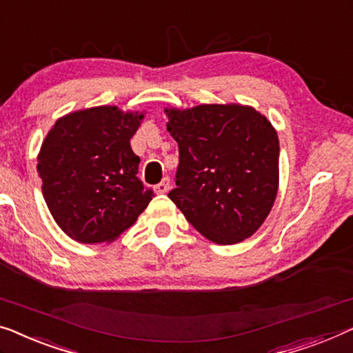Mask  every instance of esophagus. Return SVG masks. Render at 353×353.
I'll use <instances>...</instances> for the list:
<instances>
[{
    "mask_svg": "<svg viewBox=\"0 0 353 353\" xmlns=\"http://www.w3.org/2000/svg\"><path fill=\"white\" fill-rule=\"evenodd\" d=\"M168 189H170V180H168V178H164L159 185L154 186V191L157 194H165V192H168Z\"/></svg>",
    "mask_w": 353,
    "mask_h": 353,
    "instance_id": "esophagus-1",
    "label": "esophagus"
}]
</instances>
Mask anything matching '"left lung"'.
I'll return each mask as SVG.
<instances>
[{"instance_id":"8db88e82","label":"left lung","mask_w":353,"mask_h":353,"mask_svg":"<svg viewBox=\"0 0 353 353\" xmlns=\"http://www.w3.org/2000/svg\"><path fill=\"white\" fill-rule=\"evenodd\" d=\"M165 111L178 143L176 188L168 197L212 242H242L258 231L277 196V132L250 106Z\"/></svg>"}]
</instances>
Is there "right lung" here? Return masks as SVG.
I'll return each mask as SVG.
<instances>
[{
  "instance_id": "1",
  "label": "right lung",
  "mask_w": 353,
  "mask_h": 353,
  "mask_svg": "<svg viewBox=\"0 0 353 353\" xmlns=\"http://www.w3.org/2000/svg\"><path fill=\"white\" fill-rule=\"evenodd\" d=\"M141 119L116 106H97L62 117L46 137L38 156L43 196L71 239L111 242L154 197L137 176L140 157L130 146Z\"/></svg>"
}]
</instances>
